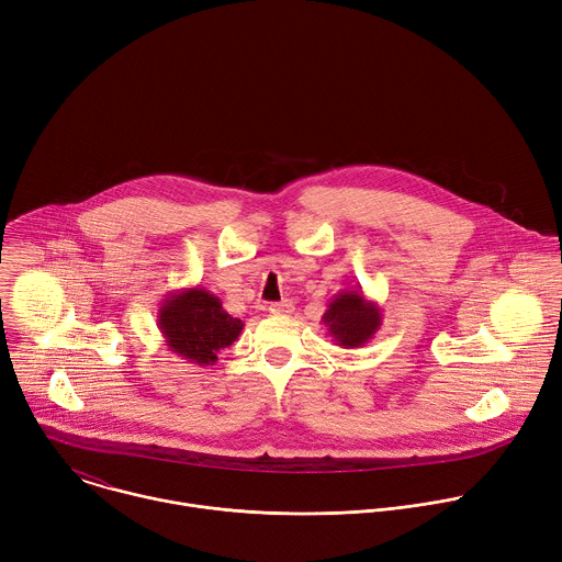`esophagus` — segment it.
<instances>
[{"label": "esophagus", "instance_id": "obj_1", "mask_svg": "<svg viewBox=\"0 0 562 562\" xmlns=\"http://www.w3.org/2000/svg\"><path fill=\"white\" fill-rule=\"evenodd\" d=\"M293 302L291 300H280V302H273L271 306H269V311L271 313H276V315H289V313H293Z\"/></svg>", "mask_w": 562, "mask_h": 562}]
</instances>
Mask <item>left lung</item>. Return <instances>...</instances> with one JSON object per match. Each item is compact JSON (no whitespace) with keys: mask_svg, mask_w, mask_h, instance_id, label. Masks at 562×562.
I'll use <instances>...</instances> for the list:
<instances>
[{"mask_svg":"<svg viewBox=\"0 0 562 562\" xmlns=\"http://www.w3.org/2000/svg\"><path fill=\"white\" fill-rule=\"evenodd\" d=\"M323 325L334 338V345L342 349L364 347L382 325V308L358 289H345L327 304Z\"/></svg>","mask_w":562,"mask_h":562,"instance_id":"1","label":"left lung"}]
</instances>
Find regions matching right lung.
<instances>
[{
  "instance_id": "right-lung-1",
  "label": "right lung",
  "mask_w": 562,
  "mask_h": 562,
  "mask_svg": "<svg viewBox=\"0 0 562 562\" xmlns=\"http://www.w3.org/2000/svg\"><path fill=\"white\" fill-rule=\"evenodd\" d=\"M157 327L169 351L178 358L211 367L217 353L243 334L245 323L228 315L217 295L202 286L169 293L157 308Z\"/></svg>"
}]
</instances>
